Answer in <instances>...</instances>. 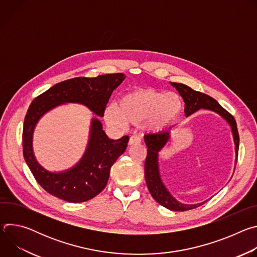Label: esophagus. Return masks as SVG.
<instances>
[{
  "mask_svg": "<svg viewBox=\"0 0 257 257\" xmlns=\"http://www.w3.org/2000/svg\"><path fill=\"white\" fill-rule=\"evenodd\" d=\"M140 142H141V138L137 135H133V136L130 137L128 144L129 145H135V144H140Z\"/></svg>",
  "mask_w": 257,
  "mask_h": 257,
  "instance_id": "1",
  "label": "esophagus"
}]
</instances>
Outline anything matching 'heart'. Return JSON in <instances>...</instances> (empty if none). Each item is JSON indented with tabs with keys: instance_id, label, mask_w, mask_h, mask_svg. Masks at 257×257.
Instances as JSON below:
<instances>
[{
	"instance_id": "heart-1",
	"label": "heart",
	"mask_w": 257,
	"mask_h": 257,
	"mask_svg": "<svg viewBox=\"0 0 257 257\" xmlns=\"http://www.w3.org/2000/svg\"><path fill=\"white\" fill-rule=\"evenodd\" d=\"M183 108L181 97L174 92H161L152 88L139 89L124 94L117 105L104 109L105 122L122 128L126 123L143 126L151 132H161L171 125Z\"/></svg>"
}]
</instances>
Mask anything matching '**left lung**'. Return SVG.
<instances>
[{
  "label": "left lung",
  "instance_id": "obj_1",
  "mask_svg": "<svg viewBox=\"0 0 257 257\" xmlns=\"http://www.w3.org/2000/svg\"><path fill=\"white\" fill-rule=\"evenodd\" d=\"M171 85L175 87L179 94L182 96L183 100L185 102V116L189 117L193 113L197 112L200 108L208 109L216 114H218L223 119L227 121L230 125L233 139L235 143V153H236V160H235V167L238 158V150H239V133L237 129V124L234 117L227 112L226 109L219 104L214 98L211 96L204 94L202 92L193 90L191 87L182 84L171 82ZM170 127L169 130L159 132L156 134H148L144 136V141L146 146H148V156H146L145 164H144V172H145V181L148 188L154 197V199L159 202L164 207L174 210V211H184L196 208L203 204L205 201L196 204H185L178 201L167 189L160 174L159 168V154L165 148L166 144L169 142L171 138V132L174 128Z\"/></svg>",
  "mask_w": 257,
  "mask_h": 257
}]
</instances>
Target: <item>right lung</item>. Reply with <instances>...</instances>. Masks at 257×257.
<instances>
[{"label": "right lung", "mask_w": 257, "mask_h": 257, "mask_svg": "<svg viewBox=\"0 0 257 257\" xmlns=\"http://www.w3.org/2000/svg\"><path fill=\"white\" fill-rule=\"evenodd\" d=\"M125 78L123 73L73 78L55 84L33 99L24 119L23 156L35 180L48 193L73 203L96 196L106 185L111 167L126 151L129 137L109 139L101 122L92 118L88 143L79 162L68 170L51 172L36 161L33 154L32 138L36 124L51 109L64 103L83 104L96 116L103 117L109 97Z\"/></svg>", "instance_id": "1"}]
</instances>
